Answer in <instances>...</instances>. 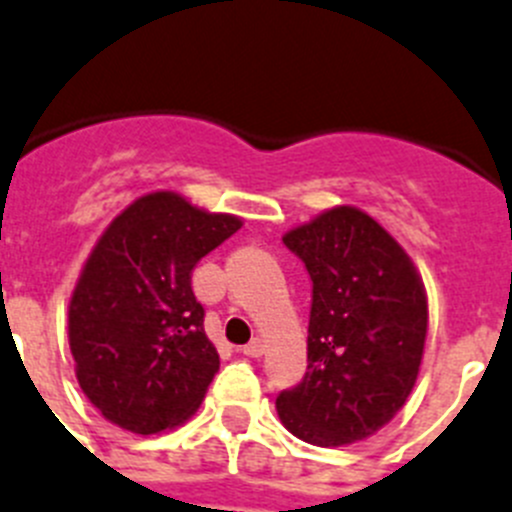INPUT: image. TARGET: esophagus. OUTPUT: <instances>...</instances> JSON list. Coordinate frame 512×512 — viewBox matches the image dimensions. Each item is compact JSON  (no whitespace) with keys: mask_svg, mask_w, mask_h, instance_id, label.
Here are the masks:
<instances>
[{"mask_svg":"<svg viewBox=\"0 0 512 512\" xmlns=\"http://www.w3.org/2000/svg\"><path fill=\"white\" fill-rule=\"evenodd\" d=\"M242 353L250 358H260L262 353H265V341H262V338H252L247 346H242Z\"/></svg>","mask_w":512,"mask_h":512,"instance_id":"obj_1","label":"esophagus"}]
</instances>
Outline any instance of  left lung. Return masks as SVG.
<instances>
[{"instance_id":"8db88e82","label":"left lung","mask_w":512,"mask_h":512,"mask_svg":"<svg viewBox=\"0 0 512 512\" xmlns=\"http://www.w3.org/2000/svg\"><path fill=\"white\" fill-rule=\"evenodd\" d=\"M283 242L308 270L313 303L308 371L280 391V422L318 447L371 437L417 384L427 338L422 278L399 242L356 207L328 209Z\"/></svg>"}]
</instances>
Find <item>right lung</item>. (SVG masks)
Listing matches in <instances>:
<instances>
[{"mask_svg":"<svg viewBox=\"0 0 512 512\" xmlns=\"http://www.w3.org/2000/svg\"><path fill=\"white\" fill-rule=\"evenodd\" d=\"M240 227L174 191L146 194L108 224L68 310L75 376L108 422L159 434L197 412L219 353L191 270Z\"/></svg>","mask_w":512,"mask_h":512,"instance_id":"add662e5","label":"right lung"}]
</instances>
